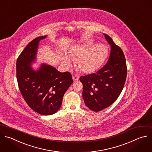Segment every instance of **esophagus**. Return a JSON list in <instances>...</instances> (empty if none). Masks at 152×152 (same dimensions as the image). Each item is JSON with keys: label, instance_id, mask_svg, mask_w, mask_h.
<instances>
[{"label": "esophagus", "instance_id": "esophagus-1", "mask_svg": "<svg viewBox=\"0 0 152 152\" xmlns=\"http://www.w3.org/2000/svg\"><path fill=\"white\" fill-rule=\"evenodd\" d=\"M72 78H73V80L75 82V81H77L79 80V76L77 75H73L72 76Z\"/></svg>", "mask_w": 152, "mask_h": 152}]
</instances>
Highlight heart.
I'll use <instances>...</instances> for the list:
<instances>
[{"mask_svg": "<svg viewBox=\"0 0 152 152\" xmlns=\"http://www.w3.org/2000/svg\"><path fill=\"white\" fill-rule=\"evenodd\" d=\"M92 39L74 45L68 52V55L61 54L60 59L63 66L67 69L72 64L69 58H76V65L82 72L91 74L98 70L105 61L107 55V47L103 43L94 44Z\"/></svg>", "mask_w": 152, "mask_h": 152, "instance_id": "b5f03b06", "label": "heart"}]
</instances>
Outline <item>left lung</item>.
Segmentation results:
<instances>
[{
    "instance_id": "8db88e82",
    "label": "left lung",
    "mask_w": 152,
    "mask_h": 152,
    "mask_svg": "<svg viewBox=\"0 0 152 152\" xmlns=\"http://www.w3.org/2000/svg\"><path fill=\"white\" fill-rule=\"evenodd\" d=\"M104 36L111 46L107 64L95 73L80 77L84 103L94 112L102 110L115 102L124 88L127 74L122 50L110 37L106 34Z\"/></svg>"
}]
</instances>
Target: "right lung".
I'll return each mask as SVG.
<instances>
[{
    "instance_id": "obj_1",
    "label": "right lung",
    "mask_w": 152,
    "mask_h": 152,
    "mask_svg": "<svg viewBox=\"0 0 152 152\" xmlns=\"http://www.w3.org/2000/svg\"><path fill=\"white\" fill-rule=\"evenodd\" d=\"M47 35L31 41L17 60V79L20 92L29 107L42 115H52L60 109L63 96L73 83L69 72L61 73L45 63L37 69L33 64L37 61L40 40Z\"/></svg>"
}]
</instances>
